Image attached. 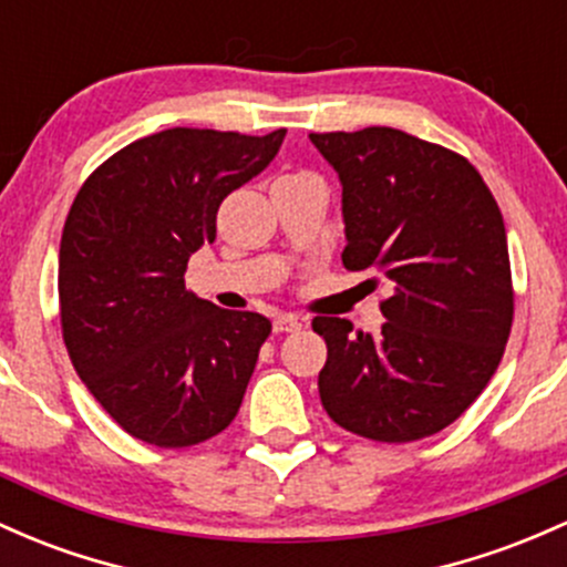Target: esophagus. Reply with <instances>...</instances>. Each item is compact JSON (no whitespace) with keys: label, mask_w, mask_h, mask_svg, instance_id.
Listing matches in <instances>:
<instances>
[{"label":"esophagus","mask_w":567,"mask_h":567,"mask_svg":"<svg viewBox=\"0 0 567 567\" xmlns=\"http://www.w3.org/2000/svg\"><path fill=\"white\" fill-rule=\"evenodd\" d=\"M301 331V320L293 315H279L274 317V333H293Z\"/></svg>","instance_id":"obj_1"}]
</instances>
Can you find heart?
Segmentation results:
<instances>
[{"instance_id": "1", "label": "heart", "mask_w": 567, "mask_h": 567, "mask_svg": "<svg viewBox=\"0 0 567 567\" xmlns=\"http://www.w3.org/2000/svg\"><path fill=\"white\" fill-rule=\"evenodd\" d=\"M312 174H285V177H279L277 183H290V179H309Z\"/></svg>"}]
</instances>
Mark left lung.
<instances>
[{"instance_id": "obj_1", "label": "left lung", "mask_w": 567, "mask_h": 567, "mask_svg": "<svg viewBox=\"0 0 567 567\" xmlns=\"http://www.w3.org/2000/svg\"><path fill=\"white\" fill-rule=\"evenodd\" d=\"M341 183L350 271L390 279L382 333L315 317L328 416L371 441L444 431L487 388L512 333L503 215L463 155L388 126L309 134Z\"/></svg>"}]
</instances>
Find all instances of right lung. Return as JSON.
Returning <instances> with one entry per match:
<instances>
[{"instance_id":"1","label":"right lung","mask_w":567,"mask_h":567,"mask_svg":"<svg viewBox=\"0 0 567 567\" xmlns=\"http://www.w3.org/2000/svg\"><path fill=\"white\" fill-rule=\"evenodd\" d=\"M285 128H166L104 161L59 250L61 331L74 371L117 425L179 450L231 425L271 322L185 290L223 198L271 164Z\"/></svg>"}]
</instances>
